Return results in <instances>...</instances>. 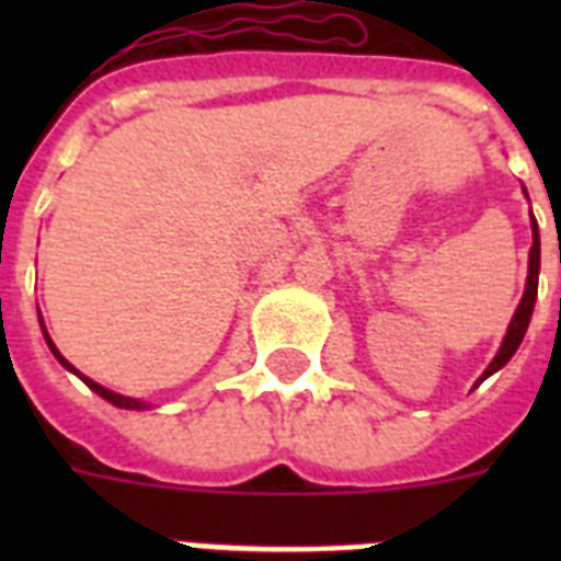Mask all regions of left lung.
Returning a JSON list of instances; mask_svg holds the SVG:
<instances>
[{
    "label": "left lung",
    "mask_w": 561,
    "mask_h": 561,
    "mask_svg": "<svg viewBox=\"0 0 561 561\" xmlns=\"http://www.w3.org/2000/svg\"><path fill=\"white\" fill-rule=\"evenodd\" d=\"M524 194H527V188H524ZM530 227H533V247H530V262H527V285H524V297L522 302H518V308H515L513 320H510V329H506L501 350H497V355L486 367V373L480 375L478 383L486 381L489 375H495L497 369L510 364V358H513L515 352H518V346H522L524 334H527V325H530L533 308H536V297H539V267H541L539 224H536V218H533V211H530ZM478 383H474V387H478Z\"/></svg>",
    "instance_id": "1"
}]
</instances>
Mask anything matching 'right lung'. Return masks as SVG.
Listing matches in <instances>:
<instances>
[{
  "instance_id": "1",
  "label": "right lung",
  "mask_w": 561,
  "mask_h": 561,
  "mask_svg": "<svg viewBox=\"0 0 561 561\" xmlns=\"http://www.w3.org/2000/svg\"><path fill=\"white\" fill-rule=\"evenodd\" d=\"M39 329H43V337H46V343H48V350H51V355H55V358L60 360V367H66V369H69V373L78 375V378H81V381L87 383V387H90L92 392H99L101 399H107L110 404H116V408H125V410H148V408H151V404H145V401H139V399H130V396H118V392L107 390V387H101L99 381H92V378H87V375H83V373H78V369H75L72 364H69V360H66L64 355H60V352H57L55 341L48 337L46 325H43V317H39Z\"/></svg>"
}]
</instances>
